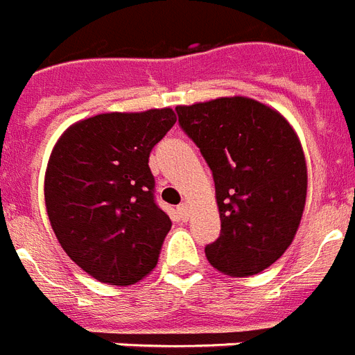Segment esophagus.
Wrapping results in <instances>:
<instances>
[{
	"mask_svg": "<svg viewBox=\"0 0 355 355\" xmlns=\"http://www.w3.org/2000/svg\"><path fill=\"white\" fill-rule=\"evenodd\" d=\"M178 211H180V217L183 220H189L190 217V207H189V202H183V205H180L178 207Z\"/></svg>",
	"mask_w": 355,
	"mask_h": 355,
	"instance_id": "1",
	"label": "esophagus"
}]
</instances>
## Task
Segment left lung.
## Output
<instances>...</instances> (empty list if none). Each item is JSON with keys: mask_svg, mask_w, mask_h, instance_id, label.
Here are the masks:
<instances>
[{"mask_svg": "<svg viewBox=\"0 0 355 355\" xmlns=\"http://www.w3.org/2000/svg\"><path fill=\"white\" fill-rule=\"evenodd\" d=\"M180 125L214 174L220 235L205 248L228 277L275 264L295 239L307 199V163L277 109L248 96L178 105Z\"/></svg>", "mask_w": 355, "mask_h": 355, "instance_id": "1", "label": "left lung"}]
</instances>
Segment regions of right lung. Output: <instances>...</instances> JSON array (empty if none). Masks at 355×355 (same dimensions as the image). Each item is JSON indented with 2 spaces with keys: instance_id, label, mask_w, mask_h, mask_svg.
Wrapping results in <instances>:
<instances>
[{
  "instance_id": "obj_1",
  "label": "right lung",
  "mask_w": 355,
  "mask_h": 355,
  "mask_svg": "<svg viewBox=\"0 0 355 355\" xmlns=\"http://www.w3.org/2000/svg\"><path fill=\"white\" fill-rule=\"evenodd\" d=\"M175 120L171 107L102 113L69 125L53 145L44 174L51 230L102 284L132 286L156 268L172 223L154 202L148 154Z\"/></svg>"
}]
</instances>
